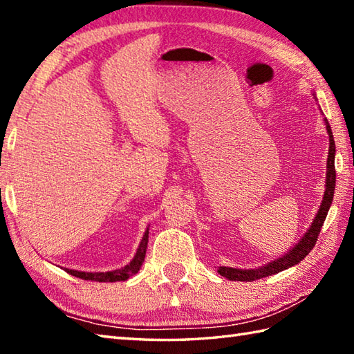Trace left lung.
I'll return each instance as SVG.
<instances>
[{
    "instance_id": "left-lung-1",
    "label": "left lung",
    "mask_w": 354,
    "mask_h": 354,
    "mask_svg": "<svg viewBox=\"0 0 354 354\" xmlns=\"http://www.w3.org/2000/svg\"><path fill=\"white\" fill-rule=\"evenodd\" d=\"M315 95V94H313ZM317 100V97H315ZM324 123H326V129L328 133V156H327V173H326V192H324V198H322V202L319 205V209L317 216L313 217L312 225L307 230L303 237L298 240L297 245H293L290 250L281 255L280 259L272 260L268 265H263L260 268L255 269H237V268H228V266H221L217 269L222 277L228 278L231 281H255L259 278L263 277H269L281 272V270L292 268L298 265L307 254H309L315 243H317L318 236L321 232L322 225H324V221L327 217V213L330 209V205L333 202V194H335V185H336V170H335V140H333V132L332 127L328 124V120L324 117Z\"/></svg>"
}]
</instances>
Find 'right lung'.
Here are the masks:
<instances>
[{
  "label": "right lung",
  "mask_w": 354,
  "mask_h": 354,
  "mask_svg": "<svg viewBox=\"0 0 354 354\" xmlns=\"http://www.w3.org/2000/svg\"><path fill=\"white\" fill-rule=\"evenodd\" d=\"M147 240H149V228L145 231V236H142L138 250H137V252H135L131 263H127L126 266L120 268V269L108 270V272H85V270H76V269H68V268H62V269L65 270V272H68L77 278H82V280H91V281H100V283L126 281L127 278H131L141 269L142 261H145V257H146Z\"/></svg>",
  "instance_id": "obj_1"
}]
</instances>
